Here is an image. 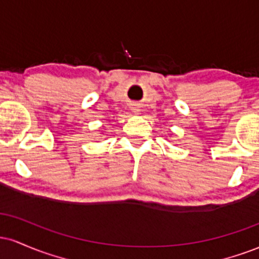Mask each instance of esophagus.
<instances>
[{"mask_svg":"<svg viewBox=\"0 0 259 259\" xmlns=\"http://www.w3.org/2000/svg\"><path fill=\"white\" fill-rule=\"evenodd\" d=\"M132 111L135 113V114H139V112H140V108H139V106L138 105H133L132 106Z\"/></svg>","mask_w":259,"mask_h":259,"instance_id":"obj_1","label":"esophagus"}]
</instances>
